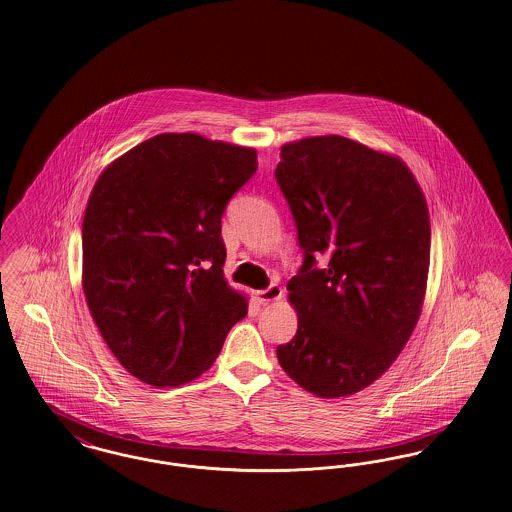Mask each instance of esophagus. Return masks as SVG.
Masks as SVG:
<instances>
[{"instance_id":"1","label":"esophagus","mask_w":512,"mask_h":512,"mask_svg":"<svg viewBox=\"0 0 512 512\" xmlns=\"http://www.w3.org/2000/svg\"><path fill=\"white\" fill-rule=\"evenodd\" d=\"M281 296H283V289L279 285H269L268 289L256 293V298L260 300V304H268V302H273V300H277Z\"/></svg>"}]
</instances>
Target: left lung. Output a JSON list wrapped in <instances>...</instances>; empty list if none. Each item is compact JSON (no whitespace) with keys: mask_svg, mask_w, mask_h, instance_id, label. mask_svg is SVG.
<instances>
[{"mask_svg":"<svg viewBox=\"0 0 512 512\" xmlns=\"http://www.w3.org/2000/svg\"><path fill=\"white\" fill-rule=\"evenodd\" d=\"M275 179L304 254L287 283L298 329L277 360L318 397L352 395L395 362L420 318L430 269L426 198L399 158L345 136L281 146Z\"/></svg>","mask_w":512,"mask_h":512,"instance_id":"8db88e82","label":"left lung"}]
</instances>
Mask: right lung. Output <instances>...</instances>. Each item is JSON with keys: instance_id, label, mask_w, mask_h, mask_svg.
I'll return each mask as SVG.
<instances>
[{"instance_id": "add662e5", "label": "right lung", "mask_w": 512, "mask_h": 512, "mask_svg": "<svg viewBox=\"0 0 512 512\" xmlns=\"http://www.w3.org/2000/svg\"><path fill=\"white\" fill-rule=\"evenodd\" d=\"M256 150L148 138L106 167L82 221V289L121 366L154 387L206 372L248 302L225 277L221 217Z\"/></svg>"}]
</instances>
